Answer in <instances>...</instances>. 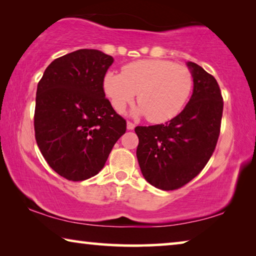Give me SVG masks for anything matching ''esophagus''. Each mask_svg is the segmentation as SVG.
Here are the masks:
<instances>
[{
    "label": "esophagus",
    "instance_id": "34e87169",
    "mask_svg": "<svg viewBox=\"0 0 256 256\" xmlns=\"http://www.w3.org/2000/svg\"><path fill=\"white\" fill-rule=\"evenodd\" d=\"M134 128H136V124L130 122V120H128V130H133Z\"/></svg>",
    "mask_w": 256,
    "mask_h": 256
}]
</instances>
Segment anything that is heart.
Here are the masks:
<instances>
[{
  "instance_id": "1",
  "label": "heart",
  "mask_w": 256,
  "mask_h": 256,
  "mask_svg": "<svg viewBox=\"0 0 256 256\" xmlns=\"http://www.w3.org/2000/svg\"><path fill=\"white\" fill-rule=\"evenodd\" d=\"M193 88L188 68L164 60H140L122 68V74L108 72L104 89L112 106L122 112L138 94V112L151 123L174 118L183 110Z\"/></svg>"
}]
</instances>
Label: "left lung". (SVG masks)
Segmentation results:
<instances>
[{"label": "left lung", "instance_id": "left-lung-1", "mask_svg": "<svg viewBox=\"0 0 256 256\" xmlns=\"http://www.w3.org/2000/svg\"><path fill=\"white\" fill-rule=\"evenodd\" d=\"M193 94L185 108L164 124L136 126V157L142 175L154 188L177 190L200 174L216 149L224 100L216 80L188 62Z\"/></svg>", "mask_w": 256, "mask_h": 256}]
</instances>
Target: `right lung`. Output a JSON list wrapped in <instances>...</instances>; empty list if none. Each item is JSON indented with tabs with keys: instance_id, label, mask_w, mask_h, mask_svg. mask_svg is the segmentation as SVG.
<instances>
[{
	"instance_id": "obj_1",
	"label": "right lung",
	"mask_w": 256,
	"mask_h": 256,
	"mask_svg": "<svg viewBox=\"0 0 256 256\" xmlns=\"http://www.w3.org/2000/svg\"><path fill=\"white\" fill-rule=\"evenodd\" d=\"M112 56L79 50L54 60L37 86L34 138L52 170L68 180L97 175L126 120L105 97Z\"/></svg>"
}]
</instances>
